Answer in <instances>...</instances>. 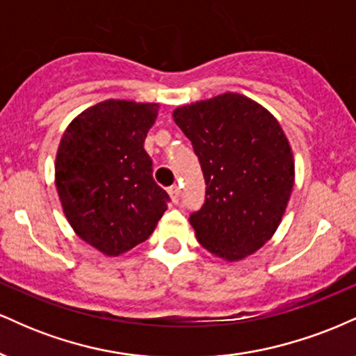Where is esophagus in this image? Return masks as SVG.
Returning <instances> with one entry per match:
<instances>
[{
    "label": "esophagus",
    "instance_id": "esophagus-1",
    "mask_svg": "<svg viewBox=\"0 0 356 356\" xmlns=\"http://www.w3.org/2000/svg\"><path fill=\"white\" fill-rule=\"evenodd\" d=\"M168 193H170V196H171V202H173L175 204H178V203H179V196H181V191H179V186H177V185L170 186V188H168Z\"/></svg>",
    "mask_w": 356,
    "mask_h": 356
}]
</instances>
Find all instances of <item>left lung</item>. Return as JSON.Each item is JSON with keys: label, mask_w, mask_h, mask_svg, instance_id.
I'll return each instance as SVG.
<instances>
[{"label": "left lung", "mask_w": 356, "mask_h": 356, "mask_svg": "<svg viewBox=\"0 0 356 356\" xmlns=\"http://www.w3.org/2000/svg\"><path fill=\"white\" fill-rule=\"evenodd\" d=\"M173 118L207 185L203 207L190 215L196 240L228 261L254 253L277 232L293 188V154L280 123L236 93L179 106Z\"/></svg>", "instance_id": "8db88e82"}]
</instances>
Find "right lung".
<instances>
[{
  "label": "right lung",
  "mask_w": 356,
  "mask_h": 356,
  "mask_svg": "<svg viewBox=\"0 0 356 356\" xmlns=\"http://www.w3.org/2000/svg\"><path fill=\"white\" fill-rule=\"evenodd\" d=\"M158 104L108 99L71 121L56 154V190L76 235L116 257L143 243L168 207L145 138Z\"/></svg>",
  "instance_id": "obj_1"
}]
</instances>
